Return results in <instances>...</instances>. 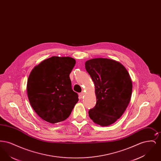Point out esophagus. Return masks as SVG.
<instances>
[{
    "mask_svg": "<svg viewBox=\"0 0 161 161\" xmlns=\"http://www.w3.org/2000/svg\"><path fill=\"white\" fill-rule=\"evenodd\" d=\"M84 93L83 92H81V93H79V97L81 98H83V97L84 96Z\"/></svg>",
    "mask_w": 161,
    "mask_h": 161,
    "instance_id": "obj_1",
    "label": "esophagus"
}]
</instances>
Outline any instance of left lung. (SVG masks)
<instances>
[{"label":"left lung","instance_id":"left-lung-1","mask_svg":"<svg viewBox=\"0 0 161 161\" xmlns=\"http://www.w3.org/2000/svg\"><path fill=\"white\" fill-rule=\"evenodd\" d=\"M85 68L95 87L97 103L89 116L101 126L115 123L130 103L132 83L127 69L118 61L97 58L87 60Z\"/></svg>","mask_w":161,"mask_h":161}]
</instances>
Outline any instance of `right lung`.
<instances>
[{
    "instance_id": "right-lung-1",
    "label": "right lung",
    "mask_w": 161,
    "mask_h": 161,
    "mask_svg": "<svg viewBox=\"0 0 161 161\" xmlns=\"http://www.w3.org/2000/svg\"><path fill=\"white\" fill-rule=\"evenodd\" d=\"M69 57L54 56L32 70L27 82V93L37 114L49 123L66 119L78 101L69 77L75 64Z\"/></svg>"
}]
</instances>
